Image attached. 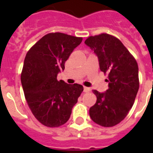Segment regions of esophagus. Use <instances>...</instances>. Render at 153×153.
I'll return each instance as SVG.
<instances>
[{
	"instance_id": "obj_1",
	"label": "esophagus",
	"mask_w": 153,
	"mask_h": 153,
	"mask_svg": "<svg viewBox=\"0 0 153 153\" xmlns=\"http://www.w3.org/2000/svg\"><path fill=\"white\" fill-rule=\"evenodd\" d=\"M83 91H84V93H89L91 89H90L89 88H87V87H84L83 88Z\"/></svg>"
}]
</instances>
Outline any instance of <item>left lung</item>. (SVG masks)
<instances>
[{"label":"left lung","mask_w":153,"mask_h":153,"mask_svg":"<svg viewBox=\"0 0 153 153\" xmlns=\"http://www.w3.org/2000/svg\"><path fill=\"white\" fill-rule=\"evenodd\" d=\"M85 44L98 57L100 70L108 75L106 93L93 90L97 102L89 109L91 119L103 127L121 122L134 103L139 88L138 63L118 38L107 33L90 36Z\"/></svg>","instance_id":"obj_1"}]
</instances>
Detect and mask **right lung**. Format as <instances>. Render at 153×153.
Masks as SVG:
<instances>
[{
    "instance_id": "add662e5",
    "label": "right lung",
    "mask_w": 153,
    "mask_h": 153,
    "mask_svg": "<svg viewBox=\"0 0 153 153\" xmlns=\"http://www.w3.org/2000/svg\"><path fill=\"white\" fill-rule=\"evenodd\" d=\"M82 40L62 33H50L26 54L21 73L25 98L35 118L47 127L65 124L83 91L80 84L57 80L58 73L65 70V61Z\"/></svg>"
}]
</instances>
